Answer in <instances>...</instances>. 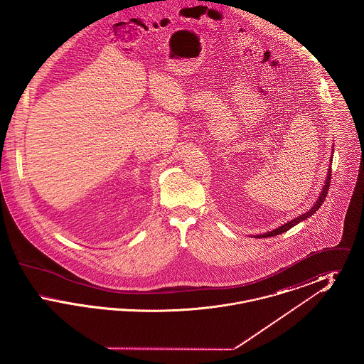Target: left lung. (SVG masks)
<instances>
[{
  "instance_id": "1",
  "label": "left lung",
  "mask_w": 364,
  "mask_h": 364,
  "mask_svg": "<svg viewBox=\"0 0 364 364\" xmlns=\"http://www.w3.org/2000/svg\"><path fill=\"white\" fill-rule=\"evenodd\" d=\"M330 180H331V168H330L329 172H328V178H326V183H325L323 191L321 192V196H319L318 202L312 206V208H310L306 214H301L300 217H297V218H294L292 221L287 223L285 225L279 226L278 229H274V230H272V232H267V233H264V235H259V236H257V237H258V239H262V237H272V236H277V235H281V233H284V232L289 230V229H291V228H294V225H297L300 221L307 220V218H309L310 215H312L315 211H318V208L322 206V203H323V200H325V198H326V195H328V191H329Z\"/></svg>"
}]
</instances>
